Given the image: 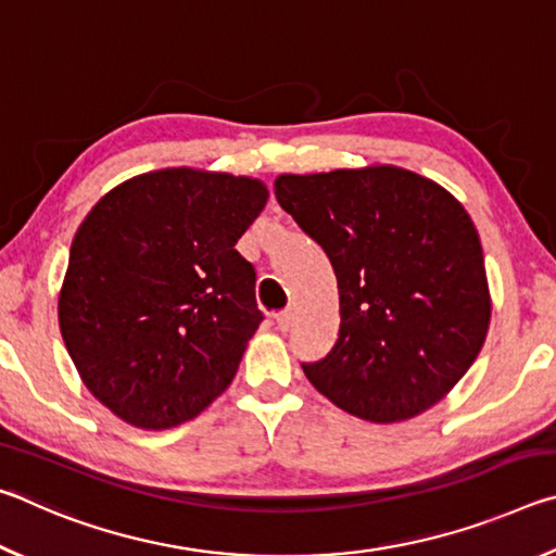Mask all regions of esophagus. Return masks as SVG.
Instances as JSON below:
<instances>
[{"label":"esophagus","instance_id":"obj_1","mask_svg":"<svg viewBox=\"0 0 556 556\" xmlns=\"http://www.w3.org/2000/svg\"><path fill=\"white\" fill-rule=\"evenodd\" d=\"M275 321H277V328H279V331H281V333H287L289 328L294 326V314H291V312H281V314H277V316H275Z\"/></svg>","mask_w":556,"mask_h":556}]
</instances>
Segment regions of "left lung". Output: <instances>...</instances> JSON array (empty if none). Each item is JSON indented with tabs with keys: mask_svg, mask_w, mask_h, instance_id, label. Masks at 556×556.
Segmentation results:
<instances>
[{
	"mask_svg": "<svg viewBox=\"0 0 556 556\" xmlns=\"http://www.w3.org/2000/svg\"><path fill=\"white\" fill-rule=\"evenodd\" d=\"M275 195L338 279L341 331L324 361L301 365L308 382L372 425L444 400L491 326L481 238L464 205L392 164L281 174Z\"/></svg>",
	"mask_w": 556,
	"mask_h": 556,
	"instance_id": "1",
	"label": "left lung"
}]
</instances>
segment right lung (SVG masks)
<instances>
[{
  "label": "right lung",
  "instance_id": "1",
  "mask_svg": "<svg viewBox=\"0 0 556 556\" xmlns=\"http://www.w3.org/2000/svg\"><path fill=\"white\" fill-rule=\"evenodd\" d=\"M260 178L162 168L112 188L71 244L59 324L80 380L122 421L172 429L232 382L262 312L235 244Z\"/></svg>",
  "mask_w": 556,
  "mask_h": 556
}]
</instances>
